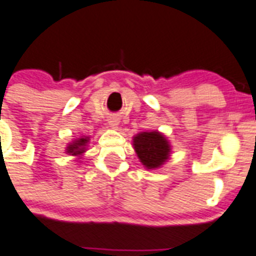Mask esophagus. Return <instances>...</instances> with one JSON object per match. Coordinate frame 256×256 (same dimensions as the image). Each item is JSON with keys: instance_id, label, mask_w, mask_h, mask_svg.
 <instances>
[{"instance_id": "obj_1", "label": "esophagus", "mask_w": 256, "mask_h": 256, "mask_svg": "<svg viewBox=\"0 0 256 256\" xmlns=\"http://www.w3.org/2000/svg\"><path fill=\"white\" fill-rule=\"evenodd\" d=\"M109 126H112V128H114V130H118V126H119V122L116 120V119H112V120L109 122Z\"/></svg>"}]
</instances>
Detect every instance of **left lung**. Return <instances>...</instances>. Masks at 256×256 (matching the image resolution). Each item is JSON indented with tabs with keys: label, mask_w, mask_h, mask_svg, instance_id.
<instances>
[{
	"label": "left lung",
	"mask_w": 256,
	"mask_h": 256,
	"mask_svg": "<svg viewBox=\"0 0 256 256\" xmlns=\"http://www.w3.org/2000/svg\"><path fill=\"white\" fill-rule=\"evenodd\" d=\"M134 148L140 162L147 170H157L165 165L171 156V144L168 137L158 130H146L133 137Z\"/></svg>",
	"instance_id": "obj_1"
}]
</instances>
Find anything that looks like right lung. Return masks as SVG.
<instances>
[{
  "instance_id": "add662e5",
  "label": "right lung",
  "mask_w": 256,
  "mask_h": 256,
  "mask_svg": "<svg viewBox=\"0 0 256 256\" xmlns=\"http://www.w3.org/2000/svg\"><path fill=\"white\" fill-rule=\"evenodd\" d=\"M88 140H90V137H88V136H81L80 138H74V140H72V142H70V144H67V147H66V154H70V156L76 157L79 161L82 160V156H84V154H85L86 150H88Z\"/></svg>"
}]
</instances>
